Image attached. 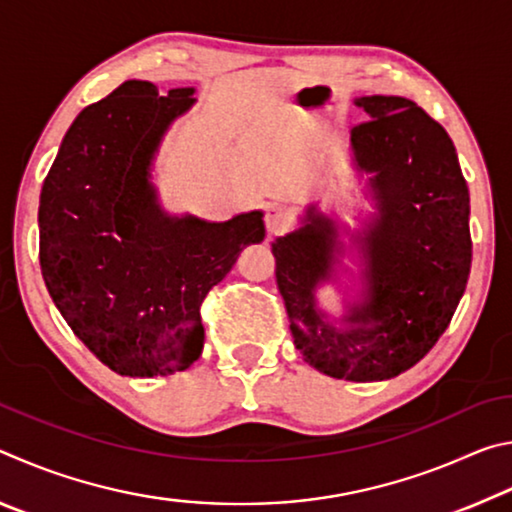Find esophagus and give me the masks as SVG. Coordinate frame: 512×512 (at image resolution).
<instances>
[{"label": "esophagus", "instance_id": "esophagus-1", "mask_svg": "<svg viewBox=\"0 0 512 512\" xmlns=\"http://www.w3.org/2000/svg\"><path fill=\"white\" fill-rule=\"evenodd\" d=\"M264 221H266V230H268V235H280V232L287 230V225H289V221H291V216H289V212H287V210H284V207H280V205H271V207H268V210H266Z\"/></svg>", "mask_w": 512, "mask_h": 512}]
</instances>
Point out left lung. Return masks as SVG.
Returning <instances> with one entry per match:
<instances>
[{"mask_svg":"<svg viewBox=\"0 0 512 512\" xmlns=\"http://www.w3.org/2000/svg\"><path fill=\"white\" fill-rule=\"evenodd\" d=\"M357 103L370 119L352 128V146L359 167L375 171L379 219L366 237L368 300L345 316L350 327L329 325L316 309L334 244L314 207L273 255L305 361L336 379L379 381L415 366L454 316L472 264L470 194L454 142L418 103L379 94Z\"/></svg>","mask_w":512,"mask_h":512,"instance_id":"8db88e82","label":"left lung"}]
</instances>
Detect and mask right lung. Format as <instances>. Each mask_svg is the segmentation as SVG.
<instances>
[{"mask_svg":"<svg viewBox=\"0 0 512 512\" xmlns=\"http://www.w3.org/2000/svg\"><path fill=\"white\" fill-rule=\"evenodd\" d=\"M194 88L160 97L126 81L69 126L40 192V268L85 348L126 377L171 375L201 357V305L239 250L264 239L262 212L225 223L171 219L149 164Z\"/></svg>","mask_w":512,"mask_h":512,"instance_id":"add662e5","label":"right lung"}]
</instances>
